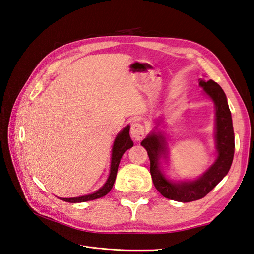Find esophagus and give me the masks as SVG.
I'll use <instances>...</instances> for the list:
<instances>
[{"instance_id":"1","label":"esophagus","mask_w":254,"mask_h":254,"mask_svg":"<svg viewBox=\"0 0 254 254\" xmlns=\"http://www.w3.org/2000/svg\"><path fill=\"white\" fill-rule=\"evenodd\" d=\"M131 135L135 140H141L145 136V127L139 122H135L131 127Z\"/></svg>"}]
</instances>
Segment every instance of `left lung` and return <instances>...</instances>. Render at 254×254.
<instances>
[{"label":"left lung","mask_w":254,"mask_h":254,"mask_svg":"<svg viewBox=\"0 0 254 254\" xmlns=\"http://www.w3.org/2000/svg\"><path fill=\"white\" fill-rule=\"evenodd\" d=\"M199 86L204 89L205 93L213 101L216 106L214 138L218 153L214 163L199 178L180 183H174L166 179L161 172L160 166L162 155L163 158L166 157L164 136L160 132H152L141 141V146L146 148L150 159V174L154 187L164 197L183 203L205 197L229 173L235 150L232 115L224 91L211 79L208 81L199 79Z\"/></svg>","instance_id":"8db88e82"}]
</instances>
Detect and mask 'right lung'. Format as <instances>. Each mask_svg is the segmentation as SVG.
I'll list each match as a JSON object with an SVG mask.
<instances>
[{"instance_id": "1", "label": "right lung", "mask_w": 254, "mask_h": 254, "mask_svg": "<svg viewBox=\"0 0 254 254\" xmlns=\"http://www.w3.org/2000/svg\"><path fill=\"white\" fill-rule=\"evenodd\" d=\"M129 126H127L117 136L114 146H113V153H112V163H110V173L108 179L101 189L95 191L92 194L83 195L79 197H71V198H60L64 201H68V203H82V201H88L105 196V195L112 190V188L115 184L117 172H118V166L120 163V160L122 158L123 153H125L127 149L133 147V141L129 137Z\"/></svg>"}]
</instances>
